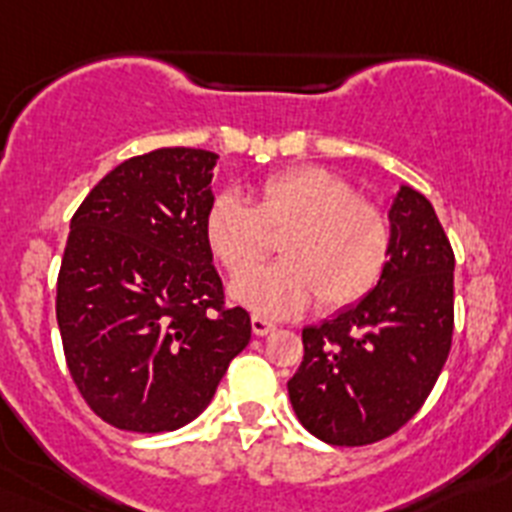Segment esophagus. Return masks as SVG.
Returning <instances> with one entry per match:
<instances>
[{
	"label": "esophagus",
	"mask_w": 512,
	"mask_h": 512,
	"mask_svg": "<svg viewBox=\"0 0 512 512\" xmlns=\"http://www.w3.org/2000/svg\"><path fill=\"white\" fill-rule=\"evenodd\" d=\"M251 330H253V336H269L271 330H274V323H269V320L259 318V315H253V318H251Z\"/></svg>",
	"instance_id": "obj_1"
}]
</instances>
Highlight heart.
I'll use <instances>...</instances> for the list:
<instances>
[{
	"instance_id": "b5f03b06",
	"label": "heart",
	"mask_w": 512,
	"mask_h": 512,
	"mask_svg": "<svg viewBox=\"0 0 512 512\" xmlns=\"http://www.w3.org/2000/svg\"><path fill=\"white\" fill-rule=\"evenodd\" d=\"M283 235L284 262L250 269L270 238ZM205 238L230 277V297L266 318H289L318 297L320 310H341L372 292L390 261V220L323 166H295L266 176L248 205L217 194L205 215Z\"/></svg>"
}]
</instances>
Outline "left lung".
<instances>
[{
  "label": "left lung",
  "mask_w": 512,
  "mask_h": 512,
  "mask_svg": "<svg viewBox=\"0 0 512 512\" xmlns=\"http://www.w3.org/2000/svg\"><path fill=\"white\" fill-rule=\"evenodd\" d=\"M392 246L377 287L302 330L305 356L287 382L297 418L330 446H366L408 423L449 359L454 251L413 187L390 207Z\"/></svg>",
  "instance_id": "1"
}]
</instances>
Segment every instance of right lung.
<instances>
[{
    "label": "right lung",
    "mask_w": 512,
    "mask_h": 512,
    "mask_svg": "<svg viewBox=\"0 0 512 512\" xmlns=\"http://www.w3.org/2000/svg\"><path fill=\"white\" fill-rule=\"evenodd\" d=\"M217 153L158 148L104 176L71 217L56 318L89 408L120 431H176L251 341L205 238Z\"/></svg>",
    "instance_id": "1"
}]
</instances>
